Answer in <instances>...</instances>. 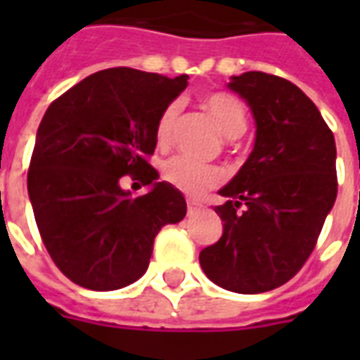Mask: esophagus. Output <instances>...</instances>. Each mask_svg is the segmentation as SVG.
I'll list each match as a JSON object with an SVG mask.
<instances>
[{
  "label": "esophagus",
  "mask_w": 360,
  "mask_h": 360,
  "mask_svg": "<svg viewBox=\"0 0 360 360\" xmlns=\"http://www.w3.org/2000/svg\"><path fill=\"white\" fill-rule=\"evenodd\" d=\"M202 210V204L196 202V200H187V214L188 216H195L196 212Z\"/></svg>",
  "instance_id": "34e87169"
}]
</instances>
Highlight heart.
I'll return each mask as SVG.
<instances>
[{
    "mask_svg": "<svg viewBox=\"0 0 360 360\" xmlns=\"http://www.w3.org/2000/svg\"><path fill=\"white\" fill-rule=\"evenodd\" d=\"M202 108L210 117L216 121V125L221 131L224 136L227 139H237L247 131V113L241 102L233 98L227 92H212V94L204 96ZM177 115H179V105L177 103H169L158 117L156 123V142L158 146H169L173 139V131H175V123H177ZM164 179L181 191L183 195L188 196H202L208 193L210 188L221 183L224 173L219 172L214 165L198 164L195 160L185 156L172 158L167 164L164 165Z\"/></svg>",
    "mask_w": 360,
    "mask_h": 360,
    "instance_id": "1",
    "label": "heart"
}]
</instances>
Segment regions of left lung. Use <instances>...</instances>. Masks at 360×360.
I'll list each match as a JSON object with an SVG mask.
<instances>
[{"label":"left lung","instance_id":"left-lung-1","mask_svg":"<svg viewBox=\"0 0 360 360\" xmlns=\"http://www.w3.org/2000/svg\"><path fill=\"white\" fill-rule=\"evenodd\" d=\"M227 86L249 103L257 139L247 162L219 191L229 198L214 208L224 233L198 260L216 285L264 293L293 278L314 250L338 196L335 141L293 82L249 71L231 77Z\"/></svg>","mask_w":360,"mask_h":360}]
</instances>
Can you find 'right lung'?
Here are the masks:
<instances>
[{
	"label": "right lung",
	"mask_w": 360,
	"mask_h": 360,
	"mask_svg": "<svg viewBox=\"0 0 360 360\" xmlns=\"http://www.w3.org/2000/svg\"><path fill=\"white\" fill-rule=\"evenodd\" d=\"M175 79L115 67L51 102L36 133L28 196L51 260L77 285L113 291L146 271L158 231L187 214L181 191L146 162L160 113L187 89ZM153 187L133 199L118 179Z\"/></svg>",
	"instance_id": "add662e5"
}]
</instances>
